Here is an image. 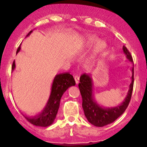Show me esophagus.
Returning <instances> with one entry per match:
<instances>
[{"instance_id":"1","label":"esophagus","mask_w":147,"mask_h":147,"mask_svg":"<svg viewBox=\"0 0 147 147\" xmlns=\"http://www.w3.org/2000/svg\"><path fill=\"white\" fill-rule=\"evenodd\" d=\"M75 80L76 82V84H78L79 82V75H75Z\"/></svg>"}]
</instances>
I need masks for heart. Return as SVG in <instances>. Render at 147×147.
Listing matches in <instances>:
<instances>
[{
    "label": "heart",
    "instance_id": "obj_1",
    "mask_svg": "<svg viewBox=\"0 0 147 147\" xmlns=\"http://www.w3.org/2000/svg\"><path fill=\"white\" fill-rule=\"evenodd\" d=\"M99 41V39L97 36H93V35H88V36H86L85 38H84V41L82 42V43H81L80 45H79V46L78 47V51L82 52L84 50H85V49L90 48L91 46H92V45L97 43ZM105 47L106 44L104 42H99L98 44L97 45V46H96L95 52L97 53V52L101 51L103 49L105 48Z\"/></svg>",
    "mask_w": 147,
    "mask_h": 147
}]
</instances>
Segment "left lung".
<instances>
[{
	"instance_id": "1",
	"label": "left lung",
	"mask_w": 147,
	"mask_h": 147,
	"mask_svg": "<svg viewBox=\"0 0 147 147\" xmlns=\"http://www.w3.org/2000/svg\"><path fill=\"white\" fill-rule=\"evenodd\" d=\"M123 51L126 59L132 64L131 82L129 85L127 95L121 104L113 107H105L97 103L94 97L93 84L91 74H84L80 77L79 88L82 97V107L84 115L88 121L92 125L102 127L115 121L124 112L129 105L132 95L133 87V61L132 57L125 46H123Z\"/></svg>"
}]
</instances>
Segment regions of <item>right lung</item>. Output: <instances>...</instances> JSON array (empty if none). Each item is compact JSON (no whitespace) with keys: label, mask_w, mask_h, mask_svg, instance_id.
Segmentation results:
<instances>
[{"label":"right lung","mask_w":147,"mask_h":147,"mask_svg":"<svg viewBox=\"0 0 147 147\" xmlns=\"http://www.w3.org/2000/svg\"><path fill=\"white\" fill-rule=\"evenodd\" d=\"M32 32V30L30 31L26 37L29 36ZM20 50H21V45L18 48L16 54H18ZM15 68L16 65L14 61L11 67L12 70H14ZM75 85V81L73 78V76L70 75L69 72H63L55 75L52 81L50 95L43 111L34 116L27 115H23V116L28 122L35 126H41V127H47L50 126L56 118L62 95L67 89H68V88Z\"/></svg>","instance_id":"1"}]
</instances>
